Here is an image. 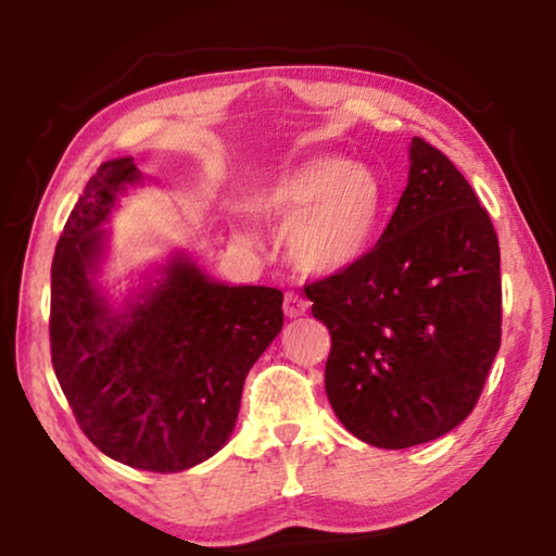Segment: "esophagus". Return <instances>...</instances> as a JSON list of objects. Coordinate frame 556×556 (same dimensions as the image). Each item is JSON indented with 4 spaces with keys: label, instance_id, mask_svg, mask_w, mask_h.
Masks as SVG:
<instances>
[{
    "label": "esophagus",
    "instance_id": "obj_1",
    "mask_svg": "<svg viewBox=\"0 0 556 556\" xmlns=\"http://www.w3.org/2000/svg\"><path fill=\"white\" fill-rule=\"evenodd\" d=\"M306 308H308V301L304 296H299L296 291H287V294H285V314L289 318L304 316Z\"/></svg>",
    "mask_w": 556,
    "mask_h": 556
}]
</instances>
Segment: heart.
I'll return each mask as SVG.
<instances>
[{
  "label": "heart",
  "instance_id": "b5f03b06",
  "mask_svg": "<svg viewBox=\"0 0 556 556\" xmlns=\"http://www.w3.org/2000/svg\"><path fill=\"white\" fill-rule=\"evenodd\" d=\"M260 220L287 225V252L308 275H336L361 262L378 240L384 188L365 164L316 156L279 174L252 195Z\"/></svg>",
  "mask_w": 556,
  "mask_h": 556
}]
</instances>
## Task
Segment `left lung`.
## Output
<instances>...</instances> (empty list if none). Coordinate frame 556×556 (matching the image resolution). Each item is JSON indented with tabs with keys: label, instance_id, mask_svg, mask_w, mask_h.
I'll list each match as a JSON object with an SVG mask.
<instances>
[{
	"label": "left lung",
	"instance_id": "left-lung-1",
	"mask_svg": "<svg viewBox=\"0 0 556 556\" xmlns=\"http://www.w3.org/2000/svg\"><path fill=\"white\" fill-rule=\"evenodd\" d=\"M388 228L357 265L306 285L331 333L326 394L365 444L407 448L458 427L501 348V248L491 215L421 137Z\"/></svg>",
	"mask_w": 556,
	"mask_h": 556
}]
</instances>
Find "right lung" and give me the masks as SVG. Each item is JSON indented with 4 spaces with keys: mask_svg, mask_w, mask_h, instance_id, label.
<instances>
[{
    "mask_svg": "<svg viewBox=\"0 0 556 556\" xmlns=\"http://www.w3.org/2000/svg\"><path fill=\"white\" fill-rule=\"evenodd\" d=\"M139 181L112 159L86 184L51 265V363L83 434L119 464L178 473L223 448L242 384L285 324V294L228 287L176 257L156 287L112 312L92 279L117 193Z\"/></svg>",
    "mask_w": 556,
    "mask_h": 556,
    "instance_id": "1",
    "label": "right lung"
}]
</instances>
